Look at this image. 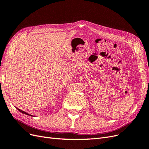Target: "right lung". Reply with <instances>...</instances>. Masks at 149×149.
Here are the masks:
<instances>
[{
	"instance_id": "add662e5",
	"label": "right lung",
	"mask_w": 149,
	"mask_h": 149,
	"mask_svg": "<svg viewBox=\"0 0 149 149\" xmlns=\"http://www.w3.org/2000/svg\"><path fill=\"white\" fill-rule=\"evenodd\" d=\"M17 109L19 110L20 112H21L22 113H23V114H26V115H29V116H32V115H31V114H28L27 112H25V111H22V110H21V109H19V108H17V107H16Z\"/></svg>"
}]
</instances>
